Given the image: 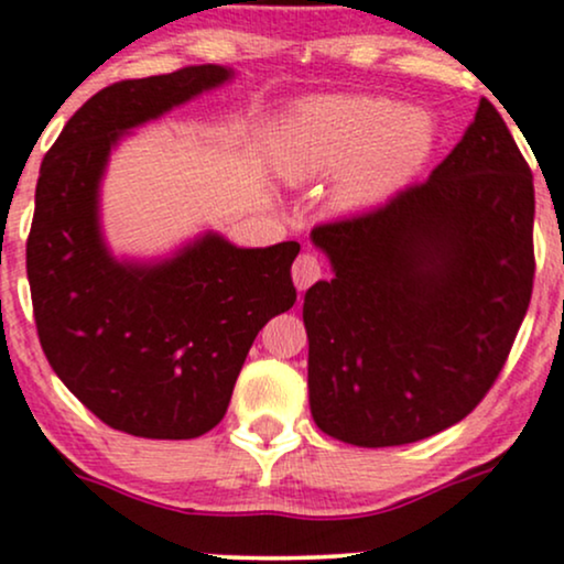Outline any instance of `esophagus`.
I'll list each match as a JSON object with an SVG mask.
<instances>
[{"label":"esophagus","mask_w":564,"mask_h":564,"mask_svg":"<svg viewBox=\"0 0 564 564\" xmlns=\"http://www.w3.org/2000/svg\"><path fill=\"white\" fill-rule=\"evenodd\" d=\"M291 275H294L296 289L300 291L310 289L315 281H321L323 278V262L315 254H310V251H304V254L296 257L294 268H291Z\"/></svg>","instance_id":"1"}]
</instances>
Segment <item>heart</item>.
<instances>
[{
  "label": "heart",
  "instance_id": "b5f03b06",
  "mask_svg": "<svg viewBox=\"0 0 564 564\" xmlns=\"http://www.w3.org/2000/svg\"><path fill=\"white\" fill-rule=\"evenodd\" d=\"M432 121L419 108H394L366 95H334L304 102L291 116L281 166L291 180L345 166L339 196L360 206L390 196L422 166Z\"/></svg>",
  "mask_w": 564,
  "mask_h": 564
}]
</instances>
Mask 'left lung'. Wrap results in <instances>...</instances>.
I'll use <instances>...</instances> for the list:
<instances>
[{
	"instance_id": "left-lung-1",
	"label": "left lung",
	"mask_w": 564,
	"mask_h": 564,
	"mask_svg": "<svg viewBox=\"0 0 564 564\" xmlns=\"http://www.w3.org/2000/svg\"><path fill=\"white\" fill-rule=\"evenodd\" d=\"M533 174L494 102L430 180L313 228L334 278L304 294L310 411L360 448L462 422L501 373L533 294Z\"/></svg>"
}]
</instances>
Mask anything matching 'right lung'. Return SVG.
I'll use <instances>...</instances> for the list:
<instances>
[{"label":"right lung","mask_w":564,"mask_h":564,"mask_svg":"<svg viewBox=\"0 0 564 564\" xmlns=\"http://www.w3.org/2000/svg\"><path fill=\"white\" fill-rule=\"evenodd\" d=\"M232 76L185 66L89 97L42 161L25 273L53 371L100 422L191 440L223 422L251 341L294 307L300 243L238 249L206 232L164 262H119L100 232V180L129 129Z\"/></svg>","instance_id":"1"}]
</instances>
